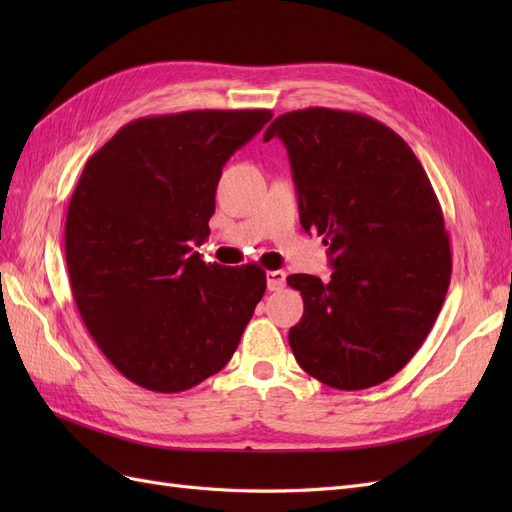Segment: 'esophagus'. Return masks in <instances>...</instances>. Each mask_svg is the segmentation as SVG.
Here are the masks:
<instances>
[{
	"label": "esophagus",
	"instance_id": "34e87169",
	"mask_svg": "<svg viewBox=\"0 0 512 512\" xmlns=\"http://www.w3.org/2000/svg\"><path fill=\"white\" fill-rule=\"evenodd\" d=\"M286 286V273L284 271H269L267 273V288L280 290Z\"/></svg>",
	"mask_w": 512,
	"mask_h": 512
}]
</instances>
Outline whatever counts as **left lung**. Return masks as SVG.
<instances>
[{
	"label": "left lung",
	"mask_w": 512,
	"mask_h": 512,
	"mask_svg": "<svg viewBox=\"0 0 512 512\" xmlns=\"http://www.w3.org/2000/svg\"><path fill=\"white\" fill-rule=\"evenodd\" d=\"M288 149L301 226L329 245L331 280L288 275L303 318L294 359L322 384L361 391L395 376L423 346L451 284V241L408 143L361 113L312 106L265 132Z\"/></svg>",
	"instance_id": "left-lung-1"
}]
</instances>
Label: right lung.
I'll use <instances>...</instances> for the list:
<instances>
[{
    "mask_svg": "<svg viewBox=\"0 0 512 512\" xmlns=\"http://www.w3.org/2000/svg\"><path fill=\"white\" fill-rule=\"evenodd\" d=\"M267 108L126 123L91 156L66 215V265L87 331L119 374L181 393L230 361L267 288L256 265H207L215 188Z\"/></svg>",
    "mask_w": 512,
    "mask_h": 512,
    "instance_id": "obj_1",
    "label": "right lung"
}]
</instances>
